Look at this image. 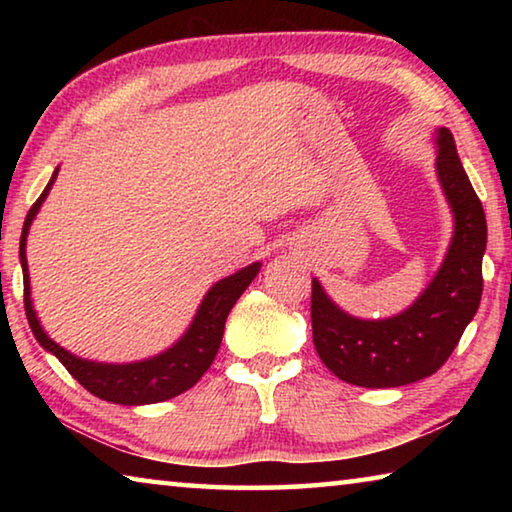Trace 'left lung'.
<instances>
[{"instance_id": "8db88e82", "label": "left lung", "mask_w": 512, "mask_h": 512, "mask_svg": "<svg viewBox=\"0 0 512 512\" xmlns=\"http://www.w3.org/2000/svg\"><path fill=\"white\" fill-rule=\"evenodd\" d=\"M438 178L452 205V246L427 291L404 314L359 320L334 305L311 282V329L320 361L354 386L393 388L413 384L443 368L479 309L483 253L488 241L485 212L458 160L454 135L438 131Z\"/></svg>"}]
</instances>
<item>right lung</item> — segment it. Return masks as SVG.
<instances>
[{
    "instance_id": "obj_1",
    "label": "right lung",
    "mask_w": 512,
    "mask_h": 512,
    "mask_svg": "<svg viewBox=\"0 0 512 512\" xmlns=\"http://www.w3.org/2000/svg\"><path fill=\"white\" fill-rule=\"evenodd\" d=\"M56 176L58 169L54 171V176H51L45 192H42L38 201L31 205L27 219H24L20 237V262L24 273V311H27L29 325L33 329V334H36L38 343L51 354H56V359L63 363L69 375L79 381L83 388H88L92 395H97L106 402L128 406L155 404L185 393L187 388H192L196 381L203 377V372L212 366L223 339L225 318H228L230 309L235 307L241 293L248 289V284L255 280V275L259 273V264H250L246 268H241L235 275L216 282L210 293L203 298V305L198 309V314L192 327L187 329V334L173 345V348L158 354V357L137 363H126V366H108V363H94L74 357V354H69L67 350L60 348L58 343L51 341L45 334V329L40 327L36 311L31 307L29 268L27 253H24L33 216L38 214L40 205L47 198Z\"/></svg>"
}]
</instances>
